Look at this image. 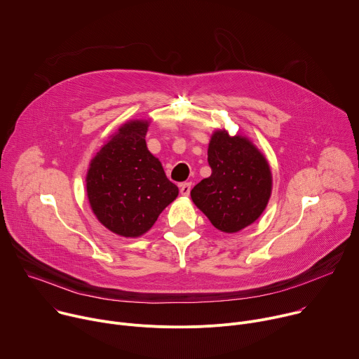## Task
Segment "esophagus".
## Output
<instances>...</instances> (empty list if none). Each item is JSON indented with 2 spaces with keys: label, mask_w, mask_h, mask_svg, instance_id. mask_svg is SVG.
<instances>
[{
  "label": "esophagus",
  "mask_w": 359,
  "mask_h": 359,
  "mask_svg": "<svg viewBox=\"0 0 359 359\" xmlns=\"http://www.w3.org/2000/svg\"><path fill=\"white\" fill-rule=\"evenodd\" d=\"M190 190H191V183L190 182H186V183H182L180 184V193L183 196H189L190 194Z\"/></svg>",
  "instance_id": "obj_1"
}]
</instances>
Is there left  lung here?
Masks as SVG:
<instances>
[{
    "instance_id": "1",
    "label": "left lung",
    "mask_w": 359,
    "mask_h": 359,
    "mask_svg": "<svg viewBox=\"0 0 359 359\" xmlns=\"http://www.w3.org/2000/svg\"><path fill=\"white\" fill-rule=\"evenodd\" d=\"M208 162L210 177L190 191L196 206L224 233H236L257 220L271 194L266 158L248 139L217 130L209 144Z\"/></svg>"
}]
</instances>
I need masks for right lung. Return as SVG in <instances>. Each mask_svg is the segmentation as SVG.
Segmentation results:
<instances>
[{"label": "right lung", "mask_w": 359, "mask_h": 359, "mask_svg": "<svg viewBox=\"0 0 359 359\" xmlns=\"http://www.w3.org/2000/svg\"><path fill=\"white\" fill-rule=\"evenodd\" d=\"M147 122L132 121L90 162L86 191L97 220L123 237L146 233L177 197L172 183L147 150Z\"/></svg>", "instance_id": "add662e5"}]
</instances>
